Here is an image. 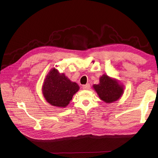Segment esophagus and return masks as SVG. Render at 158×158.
Here are the masks:
<instances>
[{
    "label": "esophagus",
    "instance_id": "obj_1",
    "mask_svg": "<svg viewBox=\"0 0 158 158\" xmlns=\"http://www.w3.org/2000/svg\"><path fill=\"white\" fill-rule=\"evenodd\" d=\"M82 88H83L84 89H89L90 88V85H89V84H85V85H83Z\"/></svg>",
    "mask_w": 158,
    "mask_h": 158
}]
</instances>
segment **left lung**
<instances>
[{"mask_svg": "<svg viewBox=\"0 0 158 158\" xmlns=\"http://www.w3.org/2000/svg\"><path fill=\"white\" fill-rule=\"evenodd\" d=\"M93 88L102 101L111 103L120 99L125 88L117 79L103 74L99 78V83L94 84Z\"/></svg>", "mask_w": 158, "mask_h": 158, "instance_id": "1", "label": "left lung"}]
</instances>
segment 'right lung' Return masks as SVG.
I'll use <instances>...</instances> for the list:
<instances>
[{"label":"right lung","mask_w":158,"mask_h":158,"mask_svg":"<svg viewBox=\"0 0 158 158\" xmlns=\"http://www.w3.org/2000/svg\"><path fill=\"white\" fill-rule=\"evenodd\" d=\"M79 85L72 82L64 73L52 68L45 76L42 85V94L45 99L51 106L66 107L79 90Z\"/></svg>","instance_id":"add662e5"}]
</instances>
